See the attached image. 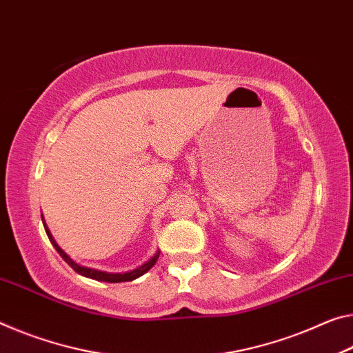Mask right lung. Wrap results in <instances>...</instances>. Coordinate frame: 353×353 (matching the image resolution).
<instances>
[{"instance_id": "add662e5", "label": "right lung", "mask_w": 353, "mask_h": 353, "mask_svg": "<svg viewBox=\"0 0 353 353\" xmlns=\"http://www.w3.org/2000/svg\"><path fill=\"white\" fill-rule=\"evenodd\" d=\"M42 221H43V228H46V232H47V236H48V239H50V242H52V245L56 248V251H58V253L61 254V257H63V259L67 262V264H69L72 268H74V270H75L77 273H80V275L88 276V278H92V279H97V281H105V283L133 281V279L139 278L141 275H144V273H146L148 270H150V268H152V267L155 265V262H157V259H159V256H160V251H157V253H155L152 257H150V259L146 262V264H143L141 267L135 268V270H130V272H125V273H106V272L96 270V268L81 267V265H78L77 262L72 261L70 257L67 256L63 250H61L59 245L56 243V240L53 239L52 232H50V229L47 228L46 220H43V218H42Z\"/></svg>"}]
</instances>
